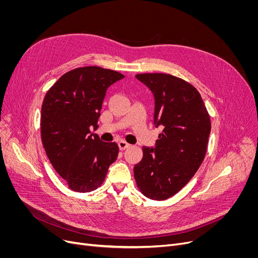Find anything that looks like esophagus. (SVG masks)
<instances>
[{
  "mask_svg": "<svg viewBox=\"0 0 258 258\" xmlns=\"http://www.w3.org/2000/svg\"><path fill=\"white\" fill-rule=\"evenodd\" d=\"M118 146H119V148H120V151H124V150H126L127 147H130L131 145H130L127 142H125V141H123V140H121V141L118 142Z\"/></svg>",
  "mask_w": 258,
  "mask_h": 258,
  "instance_id": "esophagus-1",
  "label": "esophagus"
}]
</instances>
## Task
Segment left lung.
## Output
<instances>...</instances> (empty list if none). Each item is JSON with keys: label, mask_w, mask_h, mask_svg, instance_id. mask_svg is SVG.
<instances>
[{"label": "left lung", "mask_w": 258, "mask_h": 258, "mask_svg": "<svg viewBox=\"0 0 258 258\" xmlns=\"http://www.w3.org/2000/svg\"><path fill=\"white\" fill-rule=\"evenodd\" d=\"M155 97L154 122L163 127L156 147H142L143 158L134 167L139 190L163 201L191 180L205 158L211 130L210 116L198 90L177 76L137 74Z\"/></svg>", "instance_id": "1"}]
</instances>
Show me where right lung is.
I'll return each instance as SVG.
<instances>
[{
	"instance_id": "1",
	"label": "right lung",
	"mask_w": 258,
	"mask_h": 258,
	"mask_svg": "<svg viewBox=\"0 0 258 258\" xmlns=\"http://www.w3.org/2000/svg\"><path fill=\"white\" fill-rule=\"evenodd\" d=\"M123 77L100 67L76 68L59 77L44 98L43 146L52 166L73 191L97 189L118 157V144L101 141L90 127H98L107 88Z\"/></svg>"
}]
</instances>
